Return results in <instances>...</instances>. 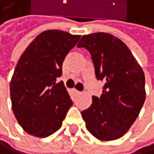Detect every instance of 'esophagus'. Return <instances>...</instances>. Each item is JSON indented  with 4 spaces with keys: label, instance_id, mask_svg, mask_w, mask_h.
<instances>
[{
    "label": "esophagus",
    "instance_id": "34e87169",
    "mask_svg": "<svg viewBox=\"0 0 154 154\" xmlns=\"http://www.w3.org/2000/svg\"><path fill=\"white\" fill-rule=\"evenodd\" d=\"M74 93H75V94H81V92H79V91H78V90H74Z\"/></svg>",
    "mask_w": 154,
    "mask_h": 154
}]
</instances>
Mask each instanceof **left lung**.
Returning a JSON list of instances; mask_svg holds the SVG:
<instances>
[{"label":"left lung","mask_w":154,"mask_h":154,"mask_svg":"<svg viewBox=\"0 0 154 154\" xmlns=\"http://www.w3.org/2000/svg\"><path fill=\"white\" fill-rule=\"evenodd\" d=\"M78 47L92 56L97 80L104 81L100 97L81 116L86 129L102 141L122 137L141 111L146 99L145 75L131 50L121 39L108 33L82 36Z\"/></svg>","instance_id":"left-lung-1"}]
</instances>
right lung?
<instances>
[{"instance_id": "right-lung-1", "label": "right lung", "mask_w": 154, "mask_h": 154, "mask_svg": "<svg viewBox=\"0 0 154 154\" xmlns=\"http://www.w3.org/2000/svg\"><path fill=\"white\" fill-rule=\"evenodd\" d=\"M79 38L60 30L44 31L20 57L10 81V97L15 117L27 134L47 137L61 127L73 101L57 79Z\"/></svg>"}]
</instances>
